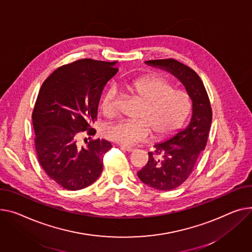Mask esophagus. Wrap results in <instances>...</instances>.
<instances>
[{"instance_id": "obj_1", "label": "esophagus", "mask_w": 252, "mask_h": 252, "mask_svg": "<svg viewBox=\"0 0 252 252\" xmlns=\"http://www.w3.org/2000/svg\"><path fill=\"white\" fill-rule=\"evenodd\" d=\"M121 149H122V150H124V151H126V152H128V153L133 152V151H135V149H133V148L126 147V146H122V147H121Z\"/></svg>"}]
</instances>
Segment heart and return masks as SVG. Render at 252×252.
Masks as SVG:
<instances>
[{"label":"heart","mask_w":252,"mask_h":252,"mask_svg":"<svg viewBox=\"0 0 252 252\" xmlns=\"http://www.w3.org/2000/svg\"><path fill=\"white\" fill-rule=\"evenodd\" d=\"M138 96L143 105L139 113L141 120H122L106 126L107 139L124 146H132L145 141L153 130L157 137L176 131L188 119L191 102L187 92L174 90L171 84L160 77H145L124 84ZM117 90L110 86L100 99V107L105 114L116 111Z\"/></svg>","instance_id":"obj_1"}]
</instances>
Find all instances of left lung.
Returning a JSON list of instances; mask_svg holds the SVG:
<instances>
[{"label":"left lung","mask_w":252,"mask_h":252,"mask_svg":"<svg viewBox=\"0 0 252 252\" xmlns=\"http://www.w3.org/2000/svg\"><path fill=\"white\" fill-rule=\"evenodd\" d=\"M170 73L186 88L192 102L189 124L166 141L154 145L155 153L149 152L147 165L138 172L147 186L158 190H171L186 181L206 148L212 124V108L204 83L189 66L173 59L145 62ZM162 154L161 158L157 155Z\"/></svg>","instance_id":"obj_1"}]
</instances>
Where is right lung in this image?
Returning a JSON list of instances; mask_svg holds the SVG:
<instances>
[{"label":"right lung","instance_id":"right-lung-1","mask_svg":"<svg viewBox=\"0 0 252 252\" xmlns=\"http://www.w3.org/2000/svg\"><path fill=\"white\" fill-rule=\"evenodd\" d=\"M116 62L84 59L58 68L42 84L32 123L35 150L46 174L65 189L94 183L103 169V154L112 147L97 139L78 147V132L88 130L97 116L100 96L119 69Z\"/></svg>","mask_w":252,"mask_h":252}]
</instances>
